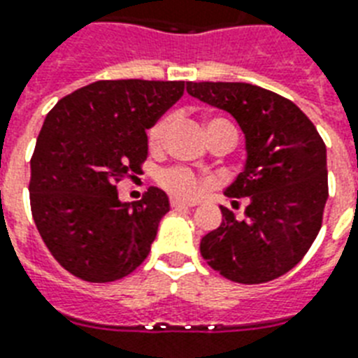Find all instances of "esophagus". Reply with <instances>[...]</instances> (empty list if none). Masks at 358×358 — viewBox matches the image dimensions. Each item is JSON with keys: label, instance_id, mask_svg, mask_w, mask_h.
<instances>
[{"label": "esophagus", "instance_id": "obj_1", "mask_svg": "<svg viewBox=\"0 0 358 358\" xmlns=\"http://www.w3.org/2000/svg\"><path fill=\"white\" fill-rule=\"evenodd\" d=\"M171 207H196V201H187V199H179V197H171L170 199Z\"/></svg>", "mask_w": 358, "mask_h": 358}]
</instances>
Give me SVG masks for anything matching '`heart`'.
Listing matches in <instances>:
<instances>
[{
    "label": "heart",
    "instance_id": "1",
    "mask_svg": "<svg viewBox=\"0 0 358 358\" xmlns=\"http://www.w3.org/2000/svg\"><path fill=\"white\" fill-rule=\"evenodd\" d=\"M210 122H225V120H210ZM168 125H170V116H162L159 122L151 125L150 131H148V145H150V150H161ZM159 182L168 192L182 197L196 196L199 192V187H201L196 173L187 170V168H168V170H162L159 173Z\"/></svg>",
    "mask_w": 358,
    "mask_h": 358
}]
</instances>
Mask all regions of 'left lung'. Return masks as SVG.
<instances>
[{
  "label": "left lung",
  "mask_w": 358,
  "mask_h": 358,
  "mask_svg": "<svg viewBox=\"0 0 358 358\" xmlns=\"http://www.w3.org/2000/svg\"><path fill=\"white\" fill-rule=\"evenodd\" d=\"M187 92L236 120L245 164L225 196L244 197V218L222 208V224L199 244L225 279L259 285L285 275L305 257L327 201V150L290 99L250 83H187Z\"/></svg>",
  "instance_id": "1"
}]
</instances>
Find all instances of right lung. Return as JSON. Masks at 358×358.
Returning <instances> with one entry per match:
<instances>
[{"label":"right lung","mask_w":358,"mask_h":358,"mask_svg":"<svg viewBox=\"0 0 358 358\" xmlns=\"http://www.w3.org/2000/svg\"><path fill=\"white\" fill-rule=\"evenodd\" d=\"M185 81H96L62 98L31 159V213L57 262L88 282L129 275L151 250L170 201L151 187L120 201L116 182L140 173L148 134L181 98Z\"/></svg>","instance_id":"right-lung-1"}]
</instances>
